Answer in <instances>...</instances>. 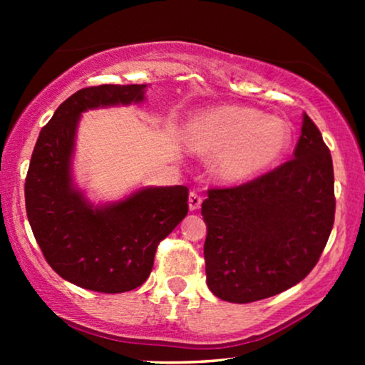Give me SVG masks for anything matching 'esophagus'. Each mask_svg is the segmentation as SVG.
<instances>
[{
    "instance_id": "obj_1",
    "label": "esophagus",
    "mask_w": 365,
    "mask_h": 365,
    "mask_svg": "<svg viewBox=\"0 0 365 365\" xmlns=\"http://www.w3.org/2000/svg\"><path fill=\"white\" fill-rule=\"evenodd\" d=\"M201 202H202V197L199 196L197 192L189 194V209H191V211H196V209L201 207Z\"/></svg>"
}]
</instances>
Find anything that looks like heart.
Masks as SVG:
<instances>
[{
  "instance_id": "b5f03b06",
  "label": "heart",
  "mask_w": 365,
  "mask_h": 365,
  "mask_svg": "<svg viewBox=\"0 0 365 365\" xmlns=\"http://www.w3.org/2000/svg\"><path fill=\"white\" fill-rule=\"evenodd\" d=\"M291 138L286 119L247 106L214 108L191 119L184 129V143L192 151L217 153L214 168L226 182L249 181L274 166Z\"/></svg>"
}]
</instances>
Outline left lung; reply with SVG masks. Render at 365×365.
<instances>
[{"instance_id":"obj_1","label":"left lung","mask_w":365,"mask_h":365,"mask_svg":"<svg viewBox=\"0 0 365 365\" xmlns=\"http://www.w3.org/2000/svg\"><path fill=\"white\" fill-rule=\"evenodd\" d=\"M334 212L331 153L304 113L291 161L242 186L207 191V287L222 301L247 304L296 286L321 257Z\"/></svg>"}]
</instances>
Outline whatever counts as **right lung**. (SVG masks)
Segmentation results:
<instances>
[{
	"label": "right lung",
	"mask_w": 365,
	"mask_h": 365,
	"mask_svg": "<svg viewBox=\"0 0 365 365\" xmlns=\"http://www.w3.org/2000/svg\"><path fill=\"white\" fill-rule=\"evenodd\" d=\"M146 84L79 89L41 129L24 199L29 226L53 271L83 289L133 291L151 274L158 244L186 217L187 187H141L94 206L73 181L79 118L88 109L143 103Z\"/></svg>",
	"instance_id": "obj_1"
}]
</instances>
